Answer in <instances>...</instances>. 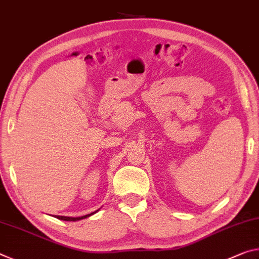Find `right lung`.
<instances>
[{
    "mask_svg": "<svg viewBox=\"0 0 259 259\" xmlns=\"http://www.w3.org/2000/svg\"><path fill=\"white\" fill-rule=\"evenodd\" d=\"M97 211H100V209H99V210H96V211H94V212H92V213H88V214L81 215V217H66V215H54V217H55V218H57V219L64 220V222H78V220H81V219H84V218L91 217V215H93L94 213H96Z\"/></svg>",
    "mask_w": 259,
    "mask_h": 259,
    "instance_id": "obj_1",
    "label": "right lung"
}]
</instances>
